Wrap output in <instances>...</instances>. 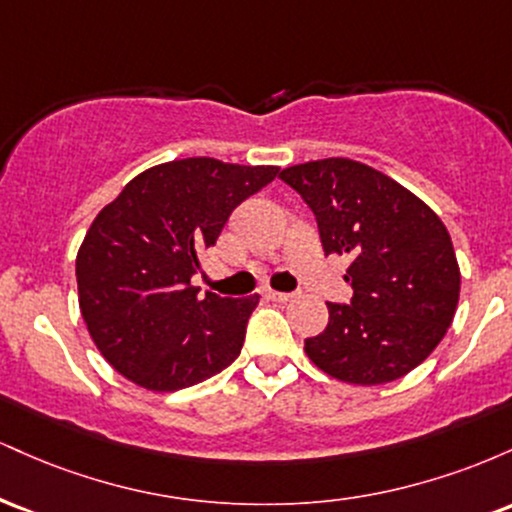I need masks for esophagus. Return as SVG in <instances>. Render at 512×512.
Here are the masks:
<instances>
[{
    "label": "esophagus",
    "instance_id": "obj_1",
    "mask_svg": "<svg viewBox=\"0 0 512 512\" xmlns=\"http://www.w3.org/2000/svg\"><path fill=\"white\" fill-rule=\"evenodd\" d=\"M264 298H269V301H274V303H286V301H291V298H293V293L267 291V293H264Z\"/></svg>",
    "mask_w": 512,
    "mask_h": 512
}]
</instances>
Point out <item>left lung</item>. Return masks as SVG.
<instances>
[{"instance_id": "obj_1", "label": "left lung", "mask_w": 512, "mask_h": 512, "mask_svg": "<svg viewBox=\"0 0 512 512\" xmlns=\"http://www.w3.org/2000/svg\"><path fill=\"white\" fill-rule=\"evenodd\" d=\"M279 178L313 209L325 255H349V305L327 303L325 332L305 339L322 373L351 385H385L424 363L460 301V264L445 223L390 175L322 158Z\"/></svg>"}]
</instances>
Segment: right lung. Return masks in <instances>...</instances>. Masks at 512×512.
<instances>
[{"label":"right lung","mask_w":512,"mask_h":512,"mask_svg":"<svg viewBox=\"0 0 512 512\" xmlns=\"http://www.w3.org/2000/svg\"><path fill=\"white\" fill-rule=\"evenodd\" d=\"M276 175V166L180 158L139 173L98 211L76 252V284L86 330L117 373L175 392L236 361L260 296L199 298L192 274L231 211Z\"/></svg>","instance_id":"add662e5"}]
</instances>
